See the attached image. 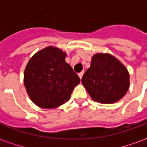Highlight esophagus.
I'll return each mask as SVG.
<instances>
[{
    "mask_svg": "<svg viewBox=\"0 0 147 147\" xmlns=\"http://www.w3.org/2000/svg\"><path fill=\"white\" fill-rule=\"evenodd\" d=\"M83 73H84V71H82V72L79 73V77H80V80L82 79V77H83Z\"/></svg>",
    "mask_w": 147,
    "mask_h": 147,
    "instance_id": "34e87169",
    "label": "esophagus"
}]
</instances>
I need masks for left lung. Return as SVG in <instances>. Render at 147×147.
Instances as JSON below:
<instances>
[{
    "label": "left lung",
    "instance_id": "1",
    "mask_svg": "<svg viewBox=\"0 0 147 147\" xmlns=\"http://www.w3.org/2000/svg\"><path fill=\"white\" fill-rule=\"evenodd\" d=\"M82 84L94 101L113 104L122 98L129 89V72L113 55L96 53L83 75Z\"/></svg>",
    "mask_w": 147,
    "mask_h": 147
}]
</instances>
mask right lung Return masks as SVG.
Returning <instances> with one entry per match:
<instances>
[{
  "label": "right lung",
  "mask_w": 147,
  "mask_h": 147,
  "mask_svg": "<svg viewBox=\"0 0 147 147\" xmlns=\"http://www.w3.org/2000/svg\"><path fill=\"white\" fill-rule=\"evenodd\" d=\"M67 53L47 46L31 57L24 70V82L30 100L42 109H55L70 99L80 79L66 63Z\"/></svg>",
  "instance_id": "add662e5"
}]
</instances>
